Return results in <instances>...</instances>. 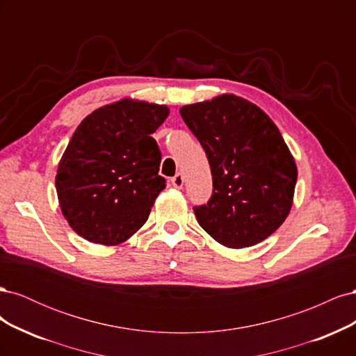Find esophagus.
Segmentation results:
<instances>
[{
    "label": "esophagus",
    "mask_w": 356,
    "mask_h": 356,
    "mask_svg": "<svg viewBox=\"0 0 356 356\" xmlns=\"http://www.w3.org/2000/svg\"><path fill=\"white\" fill-rule=\"evenodd\" d=\"M170 182L175 188H182V186H184V177H182V174H177L174 178L170 179Z\"/></svg>",
    "instance_id": "obj_1"
}]
</instances>
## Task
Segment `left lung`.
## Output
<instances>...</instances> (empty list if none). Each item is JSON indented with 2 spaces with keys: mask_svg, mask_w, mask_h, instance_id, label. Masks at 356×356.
Segmentation results:
<instances>
[{
  "mask_svg": "<svg viewBox=\"0 0 356 356\" xmlns=\"http://www.w3.org/2000/svg\"><path fill=\"white\" fill-rule=\"evenodd\" d=\"M179 113L212 174L209 202L193 208L200 227L227 248L267 239L288 217L297 182L296 160L272 118L232 93Z\"/></svg>",
  "mask_w": 356,
  "mask_h": 356,
  "instance_id": "left-lung-1",
  "label": "left lung"
}]
</instances>
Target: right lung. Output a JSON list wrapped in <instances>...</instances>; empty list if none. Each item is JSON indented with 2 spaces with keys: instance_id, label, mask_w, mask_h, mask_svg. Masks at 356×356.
<instances>
[{
  "instance_id": "add662e5",
  "label": "right lung",
  "mask_w": 356,
  "mask_h": 356,
  "mask_svg": "<svg viewBox=\"0 0 356 356\" xmlns=\"http://www.w3.org/2000/svg\"><path fill=\"white\" fill-rule=\"evenodd\" d=\"M168 115L166 105L126 98L95 110L75 129L56 191L63 217L81 238L120 245L145 224L166 187L152 134Z\"/></svg>"
}]
</instances>
